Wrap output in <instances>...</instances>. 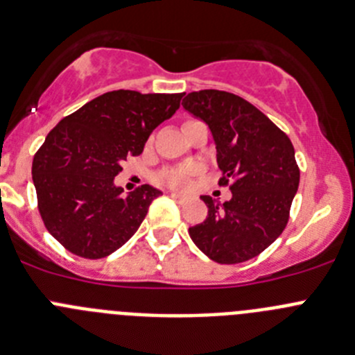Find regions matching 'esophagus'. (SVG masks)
<instances>
[{"instance_id": "1", "label": "esophagus", "mask_w": 355, "mask_h": 355, "mask_svg": "<svg viewBox=\"0 0 355 355\" xmlns=\"http://www.w3.org/2000/svg\"><path fill=\"white\" fill-rule=\"evenodd\" d=\"M170 194L171 198H173V200H177V201H185V196H182V194H178V193H173V191H170Z\"/></svg>"}]
</instances>
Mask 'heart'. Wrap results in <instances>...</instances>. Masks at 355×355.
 <instances>
[{"label": "heart", "instance_id": "obj_1", "mask_svg": "<svg viewBox=\"0 0 355 355\" xmlns=\"http://www.w3.org/2000/svg\"><path fill=\"white\" fill-rule=\"evenodd\" d=\"M198 175V168L194 164H180L171 168H162L154 175V182L164 189L184 191L191 185V180Z\"/></svg>", "mask_w": 355, "mask_h": 355}]
</instances>
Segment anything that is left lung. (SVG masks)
I'll return each instance as SVG.
<instances>
[{
	"label": "left lung",
	"mask_w": 355,
	"mask_h": 355,
	"mask_svg": "<svg viewBox=\"0 0 355 355\" xmlns=\"http://www.w3.org/2000/svg\"><path fill=\"white\" fill-rule=\"evenodd\" d=\"M182 106L212 130L223 171L219 185L232 191V200L225 203L201 196L209 214L191 226V239L217 263L251 260L288 223L301 177L292 141L251 102L230 92H193Z\"/></svg>",
	"instance_id": "obj_1"
}]
</instances>
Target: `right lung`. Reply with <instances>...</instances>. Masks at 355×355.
Instances as JSON below:
<instances>
[{
  "mask_svg": "<svg viewBox=\"0 0 355 355\" xmlns=\"http://www.w3.org/2000/svg\"><path fill=\"white\" fill-rule=\"evenodd\" d=\"M184 94L114 90L86 102L47 134L31 175L47 232L81 258L122 248L162 194L145 184L122 196L120 162L143 152L150 132L171 116Z\"/></svg>",
  "mask_w": 355,
  "mask_h": 355,
  "instance_id": "add662e5",
  "label": "right lung"
}]
</instances>
